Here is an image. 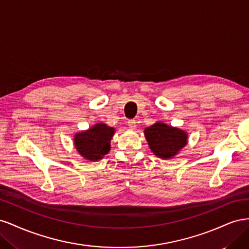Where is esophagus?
Listing matches in <instances>:
<instances>
[{"mask_svg":"<svg viewBox=\"0 0 249 249\" xmlns=\"http://www.w3.org/2000/svg\"><path fill=\"white\" fill-rule=\"evenodd\" d=\"M127 125H129V127H130L131 130H135V129H136V126H137L136 120H134V119L129 120V122H127Z\"/></svg>","mask_w":249,"mask_h":249,"instance_id":"34e87169","label":"esophagus"}]
</instances>
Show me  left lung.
I'll use <instances>...</instances> for the list:
<instances>
[{"label": "left lung", "instance_id": "8db88e82", "mask_svg": "<svg viewBox=\"0 0 249 249\" xmlns=\"http://www.w3.org/2000/svg\"><path fill=\"white\" fill-rule=\"evenodd\" d=\"M144 136L152 153L163 160L175 158L188 143L186 131L162 122L145 127Z\"/></svg>", "mask_w": 249, "mask_h": 249}]
</instances>
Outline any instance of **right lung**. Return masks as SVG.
Here are the masks:
<instances>
[{"label": "right lung", "instance_id": "right-lung-1", "mask_svg": "<svg viewBox=\"0 0 249 249\" xmlns=\"http://www.w3.org/2000/svg\"><path fill=\"white\" fill-rule=\"evenodd\" d=\"M115 129L104 123H97L88 130L73 136V145L81 157L88 161L103 159L111 149V140Z\"/></svg>", "mask_w": 249, "mask_h": 249}]
</instances>
